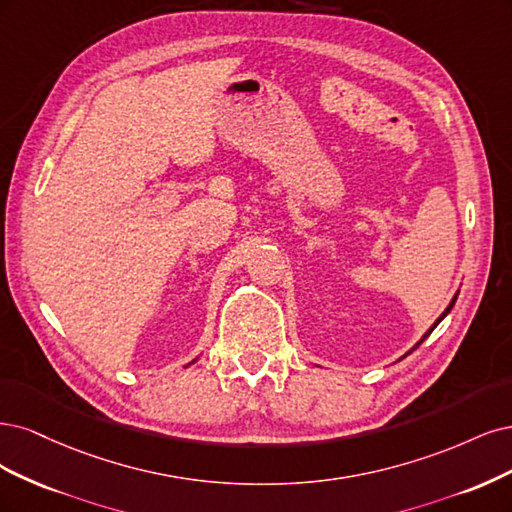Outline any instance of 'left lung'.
I'll use <instances>...</instances> for the list:
<instances>
[{"label":"left lung","mask_w":512,"mask_h":512,"mask_svg":"<svg viewBox=\"0 0 512 512\" xmlns=\"http://www.w3.org/2000/svg\"><path fill=\"white\" fill-rule=\"evenodd\" d=\"M455 300H457V295H455V298H453V300H451V304H449V306H447V310H444V312H442V315H440V317H438V319H436V323H434V325H432V327H430V329H427V332H425V334H423V338H421V340H419V342H417V344H415V346H412V349H410V351H408V353H412V351H415V349H417V346H419V344H421V342H423V340H425V338H427V336H430V334H432V332H434V327H436V325H438V323H440V321H442V319H444V317H447V315H449V312H451V308H453V304H455ZM408 353H406V355H408Z\"/></svg>","instance_id":"obj_1"}]
</instances>
